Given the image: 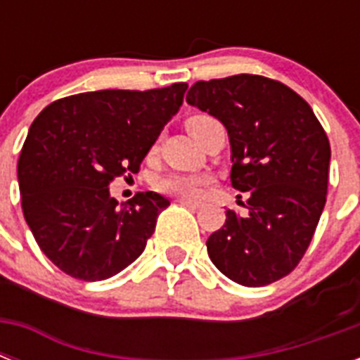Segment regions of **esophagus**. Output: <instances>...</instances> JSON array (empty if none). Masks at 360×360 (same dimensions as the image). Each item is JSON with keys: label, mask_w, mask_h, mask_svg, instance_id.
<instances>
[{"label": "esophagus", "mask_w": 360, "mask_h": 360, "mask_svg": "<svg viewBox=\"0 0 360 360\" xmlns=\"http://www.w3.org/2000/svg\"><path fill=\"white\" fill-rule=\"evenodd\" d=\"M177 202H179L181 205H185V207H191V209L203 207V202H198V200H188V198H179Z\"/></svg>", "instance_id": "esophagus-1"}]
</instances>
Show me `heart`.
Instances as JSON below:
<instances>
[{"instance_id": "heart-1", "label": "heart", "mask_w": 360, "mask_h": 360, "mask_svg": "<svg viewBox=\"0 0 360 360\" xmlns=\"http://www.w3.org/2000/svg\"><path fill=\"white\" fill-rule=\"evenodd\" d=\"M203 117H207V115H194L186 121V124L192 123V121L203 120ZM209 183H211V179L203 174H169L158 181L157 186L166 194H174V196L181 198H196Z\"/></svg>"}]
</instances>
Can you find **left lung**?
I'll use <instances>...</instances> for the list:
<instances>
[{
    "label": "left lung",
    "mask_w": 360,
    "mask_h": 360,
    "mask_svg": "<svg viewBox=\"0 0 360 360\" xmlns=\"http://www.w3.org/2000/svg\"><path fill=\"white\" fill-rule=\"evenodd\" d=\"M186 103L224 124L231 185L248 214L226 211L207 239L211 262L240 285L284 278L304 256L327 202L330 146L310 104L282 82L236 75L196 82Z\"/></svg>",
    "instance_id": "8db88e82"
}]
</instances>
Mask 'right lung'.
<instances>
[{"label": "right lung", "instance_id": "add662e5", "mask_svg": "<svg viewBox=\"0 0 360 360\" xmlns=\"http://www.w3.org/2000/svg\"><path fill=\"white\" fill-rule=\"evenodd\" d=\"M186 87L78 93L48 104L31 123L18 158L22 211L37 245L63 273L106 280L143 252L169 202L147 191L120 205L110 183L140 172Z\"/></svg>", "mask_w": 360, "mask_h": 360}]
</instances>
